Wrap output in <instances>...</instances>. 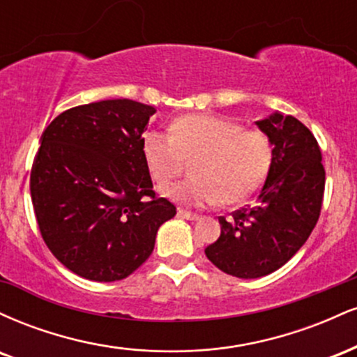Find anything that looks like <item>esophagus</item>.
Masks as SVG:
<instances>
[{"label":"esophagus","instance_id":"34e87169","mask_svg":"<svg viewBox=\"0 0 357 357\" xmlns=\"http://www.w3.org/2000/svg\"><path fill=\"white\" fill-rule=\"evenodd\" d=\"M178 215L181 216V218H184V220H190V221H196L199 218L198 215H196V213H191V211H188V210H183V208H179L178 210Z\"/></svg>","mask_w":357,"mask_h":357}]
</instances>
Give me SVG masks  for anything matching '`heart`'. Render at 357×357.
I'll use <instances>...</instances> for the list:
<instances>
[{
  "mask_svg": "<svg viewBox=\"0 0 357 357\" xmlns=\"http://www.w3.org/2000/svg\"><path fill=\"white\" fill-rule=\"evenodd\" d=\"M147 169L154 181L165 184L192 161L195 179L161 190L171 202L186 206H228L247 202L267 178L272 165V142L267 134L245 129L227 119L192 114L171 124L169 132L151 130L142 142Z\"/></svg>",
  "mask_w": 357,
  "mask_h": 357,
  "instance_id": "b5f03b06",
  "label": "heart"
}]
</instances>
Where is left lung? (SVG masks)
<instances>
[{
	"mask_svg": "<svg viewBox=\"0 0 357 357\" xmlns=\"http://www.w3.org/2000/svg\"><path fill=\"white\" fill-rule=\"evenodd\" d=\"M257 126L273 146L258 203L220 216V238L204 248L213 265L238 278L268 275L296 255L317 223L326 186L321 147L301 121L273 112Z\"/></svg>",
	"mask_w": 357,
	"mask_h": 357,
	"instance_id": "left-lung-1",
	"label": "left lung"
}]
</instances>
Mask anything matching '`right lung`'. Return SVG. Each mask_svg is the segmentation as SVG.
<instances>
[{"mask_svg":"<svg viewBox=\"0 0 357 357\" xmlns=\"http://www.w3.org/2000/svg\"><path fill=\"white\" fill-rule=\"evenodd\" d=\"M153 105L100 100L61 112L42 134L31 203L56 260L93 282L129 277L176 206L153 191L142 142Z\"/></svg>","mask_w":357,"mask_h":357,"instance_id":"right-lung-1","label":"right lung"}]
</instances>
